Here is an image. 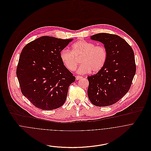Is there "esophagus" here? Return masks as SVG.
I'll list each match as a JSON object with an SVG mask.
<instances>
[{"mask_svg":"<svg viewBox=\"0 0 151 151\" xmlns=\"http://www.w3.org/2000/svg\"><path fill=\"white\" fill-rule=\"evenodd\" d=\"M83 78L82 76H77L76 77V78L77 80H80V79H81V78Z\"/></svg>","mask_w":151,"mask_h":151,"instance_id":"obj_1","label":"esophagus"}]
</instances>
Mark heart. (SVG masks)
Instances as JSON below:
<instances>
[{
  "mask_svg": "<svg viewBox=\"0 0 151 151\" xmlns=\"http://www.w3.org/2000/svg\"><path fill=\"white\" fill-rule=\"evenodd\" d=\"M108 50L103 45H95L93 42L80 40L72 45V50L63 49L60 57L65 67L70 71H74L81 58L82 63L77 70L79 74H84L99 72L104 67L108 59Z\"/></svg>",
  "mask_w": 151,
  "mask_h": 151,
  "instance_id": "obj_1",
  "label": "heart"
}]
</instances>
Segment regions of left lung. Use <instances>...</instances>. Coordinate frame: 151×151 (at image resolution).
<instances>
[{
	"label": "left lung",
	"mask_w": 151,
	"mask_h": 151,
	"mask_svg": "<svg viewBox=\"0 0 151 151\" xmlns=\"http://www.w3.org/2000/svg\"><path fill=\"white\" fill-rule=\"evenodd\" d=\"M91 40L103 43L108 55L101 70L87 77L88 98L96 106H110L122 99L131 86L136 72L134 53L129 43L114 34L99 33Z\"/></svg>",
	"instance_id": "left-lung-1"
}]
</instances>
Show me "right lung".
<instances>
[{"label": "right lung", "mask_w": 151, "mask_h": 151, "mask_svg": "<svg viewBox=\"0 0 151 151\" xmlns=\"http://www.w3.org/2000/svg\"><path fill=\"white\" fill-rule=\"evenodd\" d=\"M72 41L43 36L22 49L17 77L22 93L35 107L50 110L65 104L76 77L63 65L60 53Z\"/></svg>", "instance_id": "1"}]
</instances>
